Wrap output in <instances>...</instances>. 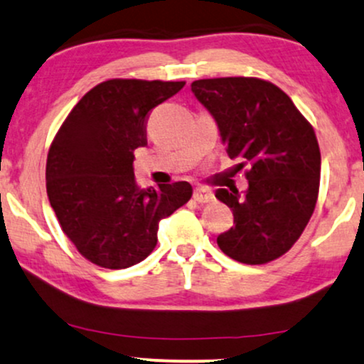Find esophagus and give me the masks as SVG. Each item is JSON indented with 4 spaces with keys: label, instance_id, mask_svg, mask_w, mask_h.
I'll return each mask as SVG.
<instances>
[{
    "label": "esophagus",
    "instance_id": "obj_1",
    "mask_svg": "<svg viewBox=\"0 0 364 364\" xmlns=\"http://www.w3.org/2000/svg\"><path fill=\"white\" fill-rule=\"evenodd\" d=\"M194 200H197L199 204H208V203H213L214 196L210 194L208 189H196L194 191Z\"/></svg>",
    "mask_w": 364,
    "mask_h": 364
}]
</instances>
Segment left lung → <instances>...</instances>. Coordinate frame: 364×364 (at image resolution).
Wrapping results in <instances>:
<instances>
[{
  "label": "left lung",
  "instance_id": "obj_1",
  "mask_svg": "<svg viewBox=\"0 0 364 364\" xmlns=\"http://www.w3.org/2000/svg\"><path fill=\"white\" fill-rule=\"evenodd\" d=\"M192 92L216 119L228 156L245 168L248 189H219L235 216L218 236L228 257L263 264L285 255L316 209L321 150L312 124L275 84L258 77H218L192 82Z\"/></svg>",
  "mask_w": 364,
  "mask_h": 364
}]
</instances>
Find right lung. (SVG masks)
<instances>
[{
	"instance_id": "add662e5",
	"label": "right lung",
	"mask_w": 364,
	"mask_h": 364,
	"mask_svg": "<svg viewBox=\"0 0 364 364\" xmlns=\"http://www.w3.org/2000/svg\"><path fill=\"white\" fill-rule=\"evenodd\" d=\"M186 82L109 79L82 96L47 155V196L62 231L84 258L121 270L156 246L159 223L189 203V182L141 189L133 151L146 145L150 111Z\"/></svg>"
}]
</instances>
